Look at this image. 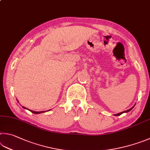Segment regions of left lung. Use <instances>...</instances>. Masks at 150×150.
I'll return each instance as SVG.
<instances>
[{
  "instance_id": "left-lung-1",
  "label": "left lung",
  "mask_w": 150,
  "mask_h": 150,
  "mask_svg": "<svg viewBox=\"0 0 150 150\" xmlns=\"http://www.w3.org/2000/svg\"><path fill=\"white\" fill-rule=\"evenodd\" d=\"M134 105H135V104H134ZM134 106H132V107L130 108V109H129V110H126V111H122V112H121V113H117V114H115V116H119V115H121L122 113H127V112H129V111H130V110H132V109L134 107Z\"/></svg>"
}]
</instances>
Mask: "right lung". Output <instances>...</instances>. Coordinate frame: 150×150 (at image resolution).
<instances>
[{"label": "right lung", "instance_id": "add662e5", "mask_svg": "<svg viewBox=\"0 0 150 150\" xmlns=\"http://www.w3.org/2000/svg\"><path fill=\"white\" fill-rule=\"evenodd\" d=\"M17 101L18 102V100H17ZM22 108H24V109H25V110H29L30 111H31V113H35V114H39V113H43V112H45V111H33V110H29V109H27L26 108H25L24 107V106H22ZM49 111V110H48Z\"/></svg>", "mask_w": 150, "mask_h": 150}]
</instances>
